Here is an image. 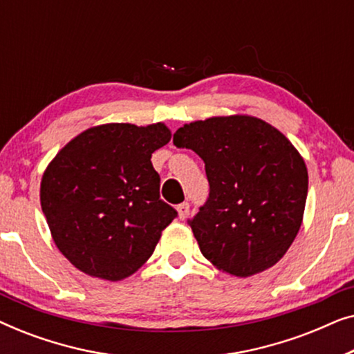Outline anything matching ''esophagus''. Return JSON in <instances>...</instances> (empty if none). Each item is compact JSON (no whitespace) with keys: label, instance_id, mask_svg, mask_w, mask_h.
<instances>
[{"label":"esophagus","instance_id":"34e87169","mask_svg":"<svg viewBox=\"0 0 354 354\" xmlns=\"http://www.w3.org/2000/svg\"><path fill=\"white\" fill-rule=\"evenodd\" d=\"M177 212H178V219H187L188 217V212H190V205L188 203H180V205L177 206Z\"/></svg>","mask_w":354,"mask_h":354}]
</instances>
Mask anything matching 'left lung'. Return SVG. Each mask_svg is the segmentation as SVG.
I'll return each mask as SVG.
<instances>
[{
	"label": "left lung",
	"instance_id": "left-lung-1",
	"mask_svg": "<svg viewBox=\"0 0 354 354\" xmlns=\"http://www.w3.org/2000/svg\"><path fill=\"white\" fill-rule=\"evenodd\" d=\"M174 145L205 161L209 196L188 221L206 259L236 277L272 268L301 227L308 169L272 125L251 115L185 124Z\"/></svg>",
	"mask_w": 354,
	"mask_h": 354
}]
</instances>
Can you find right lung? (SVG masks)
I'll list each match as a JSON object with an SVG mask.
<instances>
[{
  "instance_id": "obj_1",
  "label": "right lung",
  "mask_w": 354,
  "mask_h": 354,
  "mask_svg": "<svg viewBox=\"0 0 354 354\" xmlns=\"http://www.w3.org/2000/svg\"><path fill=\"white\" fill-rule=\"evenodd\" d=\"M171 140L158 122L104 124L71 140L46 167L40 201L53 240L82 272L122 280L142 268L177 211L159 198L151 154Z\"/></svg>"
}]
</instances>
